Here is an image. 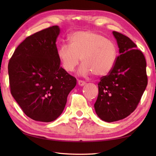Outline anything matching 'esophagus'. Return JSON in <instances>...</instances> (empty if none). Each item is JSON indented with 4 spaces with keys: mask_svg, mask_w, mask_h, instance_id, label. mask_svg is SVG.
Segmentation results:
<instances>
[{
    "mask_svg": "<svg viewBox=\"0 0 156 156\" xmlns=\"http://www.w3.org/2000/svg\"><path fill=\"white\" fill-rule=\"evenodd\" d=\"M78 83L79 86H81V87H82V86H84V85L86 84V82H84L83 80H78Z\"/></svg>",
    "mask_w": 156,
    "mask_h": 156,
    "instance_id": "obj_1",
    "label": "esophagus"
}]
</instances>
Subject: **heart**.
Segmentation results:
<instances>
[{"label": "heart", "mask_w": 156, "mask_h": 156, "mask_svg": "<svg viewBox=\"0 0 156 156\" xmlns=\"http://www.w3.org/2000/svg\"><path fill=\"white\" fill-rule=\"evenodd\" d=\"M58 58L66 72L74 70L80 62V74H93L101 77L108 74L114 67L117 49L111 41L92 31H77L69 37V45H61Z\"/></svg>", "instance_id": "obj_1"}]
</instances>
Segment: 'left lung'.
Here are the masks:
<instances>
[{
  "mask_svg": "<svg viewBox=\"0 0 156 156\" xmlns=\"http://www.w3.org/2000/svg\"><path fill=\"white\" fill-rule=\"evenodd\" d=\"M119 55L107 76L98 82L94 109L106 122L125 119L137 108L147 85L146 61L137 45L127 36L112 31Z\"/></svg>",
  "mask_w": 156,
  "mask_h": 156,
  "instance_id": "obj_1",
  "label": "left lung"
}]
</instances>
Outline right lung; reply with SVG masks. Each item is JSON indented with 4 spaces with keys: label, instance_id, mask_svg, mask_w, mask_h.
<instances>
[{
    "label": "right lung",
    "instance_id": "right-lung-1",
    "mask_svg": "<svg viewBox=\"0 0 156 156\" xmlns=\"http://www.w3.org/2000/svg\"><path fill=\"white\" fill-rule=\"evenodd\" d=\"M59 32L54 25L29 36L9 60L11 94L23 112L37 121L55 120L76 85V78L61 67L58 58Z\"/></svg>",
    "mask_w": 156,
    "mask_h": 156
}]
</instances>
